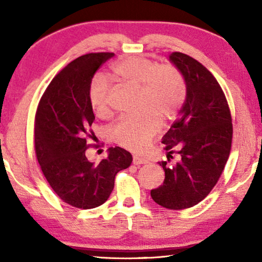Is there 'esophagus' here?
I'll return each mask as SVG.
<instances>
[{"mask_svg":"<svg viewBox=\"0 0 262 262\" xmlns=\"http://www.w3.org/2000/svg\"><path fill=\"white\" fill-rule=\"evenodd\" d=\"M133 164H134V165H140V164H148V161L142 157L134 156L133 157Z\"/></svg>","mask_w":262,"mask_h":262,"instance_id":"1","label":"esophagus"}]
</instances>
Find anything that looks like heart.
<instances>
[{"mask_svg":"<svg viewBox=\"0 0 262 262\" xmlns=\"http://www.w3.org/2000/svg\"><path fill=\"white\" fill-rule=\"evenodd\" d=\"M113 74L127 85L141 91L140 108L145 112L139 118H125L112 127L111 139L121 147L140 152L157 134L161 122L174 117L184 104L186 82L178 68L161 66L145 56H128L114 66ZM111 88L101 77L91 83L90 103L98 115L108 113Z\"/></svg>","mask_w":262,"mask_h":262,"instance_id":"heart-1","label":"heart"}]
</instances>
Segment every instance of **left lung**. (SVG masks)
Returning <instances> with one entry per match:
<instances>
[{"label": "left lung", "instance_id": "obj_1", "mask_svg": "<svg viewBox=\"0 0 262 262\" xmlns=\"http://www.w3.org/2000/svg\"><path fill=\"white\" fill-rule=\"evenodd\" d=\"M168 60L183 74L186 98L162 143L167 158L178 145L180 158L171 166L159 163L165 179L150 194L159 206L180 210L202 201L220 179L231 150L232 121L224 92L205 66L179 52Z\"/></svg>", "mask_w": 262, "mask_h": 262}]
</instances>
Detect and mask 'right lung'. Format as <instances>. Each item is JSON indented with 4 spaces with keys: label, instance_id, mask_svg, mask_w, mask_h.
<instances>
[{
    "label": "right lung",
    "instance_id": "add662e5",
    "mask_svg": "<svg viewBox=\"0 0 262 262\" xmlns=\"http://www.w3.org/2000/svg\"><path fill=\"white\" fill-rule=\"evenodd\" d=\"M114 53L77 57L52 79L35 113L34 147L38 163L53 190L68 205L91 209L107 200L119 171L130 165V152L110 148L100 163L85 151L95 114L90 103L94 75Z\"/></svg>",
    "mask_w": 262,
    "mask_h": 262
}]
</instances>
